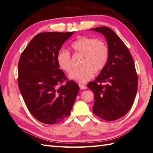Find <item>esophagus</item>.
<instances>
[{
    "label": "esophagus",
    "instance_id": "esophagus-1",
    "mask_svg": "<svg viewBox=\"0 0 153 153\" xmlns=\"http://www.w3.org/2000/svg\"><path fill=\"white\" fill-rule=\"evenodd\" d=\"M79 88H80L81 90L86 89V88H87V86H85V85H83V84H79Z\"/></svg>",
    "mask_w": 153,
    "mask_h": 153
}]
</instances>
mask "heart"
<instances>
[{
  "label": "heart",
  "instance_id": "obj_1",
  "mask_svg": "<svg viewBox=\"0 0 153 153\" xmlns=\"http://www.w3.org/2000/svg\"><path fill=\"white\" fill-rule=\"evenodd\" d=\"M74 52L81 55V68L74 70L69 78L80 83H85L92 78L94 71L99 72L106 66L109 59V49L106 42L96 37L81 36L72 45ZM59 67L67 73L72 69L70 53L66 50H61L57 56Z\"/></svg>",
  "mask_w": 153,
  "mask_h": 153
}]
</instances>
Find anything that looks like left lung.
<instances>
[{
    "label": "left lung",
    "instance_id": "1",
    "mask_svg": "<svg viewBox=\"0 0 153 153\" xmlns=\"http://www.w3.org/2000/svg\"><path fill=\"white\" fill-rule=\"evenodd\" d=\"M91 30L103 35L109 49L106 66L87 85L94 94L93 112L104 120H116L127 114L135 100L138 76L134 60L126 45L112 29L101 26Z\"/></svg>",
    "mask_w": 153,
    "mask_h": 153
}]
</instances>
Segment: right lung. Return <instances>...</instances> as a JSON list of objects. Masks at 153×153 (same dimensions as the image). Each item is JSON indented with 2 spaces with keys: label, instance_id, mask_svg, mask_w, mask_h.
<instances>
[{
  "label": "right lung",
  "instance_id": "1",
  "mask_svg": "<svg viewBox=\"0 0 153 153\" xmlns=\"http://www.w3.org/2000/svg\"><path fill=\"white\" fill-rule=\"evenodd\" d=\"M74 32H43L35 36L21 55L18 85L27 108L38 121L56 124L68 116L79 91L59 69L57 56ZM66 80L65 85H60Z\"/></svg>",
  "mask_w": 153,
  "mask_h": 153
}]
</instances>
